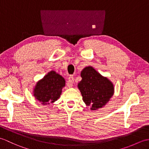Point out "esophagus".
<instances>
[{
  "mask_svg": "<svg viewBox=\"0 0 149 149\" xmlns=\"http://www.w3.org/2000/svg\"><path fill=\"white\" fill-rule=\"evenodd\" d=\"M68 81H69V83H70V84L68 85L69 87H72V84L74 83V76H73V75H70V76L69 77Z\"/></svg>",
  "mask_w": 149,
  "mask_h": 149,
  "instance_id": "esophagus-1",
  "label": "esophagus"
}]
</instances>
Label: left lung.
Returning a JSON list of instances; mask_svg holds the SVG:
<instances>
[{
	"instance_id": "8db88e82",
	"label": "left lung",
	"mask_w": 149,
	"mask_h": 149,
	"mask_svg": "<svg viewBox=\"0 0 149 149\" xmlns=\"http://www.w3.org/2000/svg\"><path fill=\"white\" fill-rule=\"evenodd\" d=\"M82 80L78 83L83 100L91 110L104 106L114 94V86L108 79L103 77L92 66L81 71Z\"/></svg>"
}]
</instances>
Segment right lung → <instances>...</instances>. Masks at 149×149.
Segmentation results:
<instances>
[{"instance_id": "obj_1", "label": "right lung", "mask_w": 149, "mask_h": 149, "mask_svg": "<svg viewBox=\"0 0 149 149\" xmlns=\"http://www.w3.org/2000/svg\"><path fill=\"white\" fill-rule=\"evenodd\" d=\"M65 86V79L55 71H50L36 83L34 96L43 105H48L59 99Z\"/></svg>"}]
</instances>
